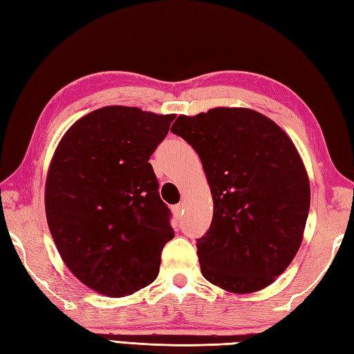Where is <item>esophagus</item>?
Here are the masks:
<instances>
[{"mask_svg": "<svg viewBox=\"0 0 354 354\" xmlns=\"http://www.w3.org/2000/svg\"><path fill=\"white\" fill-rule=\"evenodd\" d=\"M172 211H174V214L177 215V217H180V215L185 212V205L183 203H178L174 207H172Z\"/></svg>", "mask_w": 354, "mask_h": 354, "instance_id": "obj_1", "label": "esophagus"}]
</instances>
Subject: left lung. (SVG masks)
<instances>
[{
    "instance_id": "obj_1",
    "label": "left lung",
    "mask_w": 354,
    "mask_h": 354,
    "mask_svg": "<svg viewBox=\"0 0 354 354\" xmlns=\"http://www.w3.org/2000/svg\"><path fill=\"white\" fill-rule=\"evenodd\" d=\"M171 131L197 151L211 187L212 221L197 240L203 277L232 293L270 286L297 255L310 207L292 139L250 108L182 114Z\"/></svg>"
}]
</instances>
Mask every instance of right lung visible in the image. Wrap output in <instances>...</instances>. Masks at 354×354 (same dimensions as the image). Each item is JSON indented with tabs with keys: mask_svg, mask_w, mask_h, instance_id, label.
Segmentation results:
<instances>
[{
	"mask_svg": "<svg viewBox=\"0 0 354 354\" xmlns=\"http://www.w3.org/2000/svg\"><path fill=\"white\" fill-rule=\"evenodd\" d=\"M174 119L136 106L99 108L68 128L50 162V234L70 272L105 297L153 283L174 238L148 163Z\"/></svg>",
	"mask_w": 354,
	"mask_h": 354,
	"instance_id": "right-lung-1",
	"label": "right lung"
}]
</instances>
